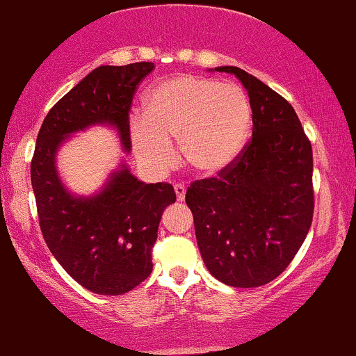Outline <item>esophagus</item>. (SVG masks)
<instances>
[{
	"mask_svg": "<svg viewBox=\"0 0 356 356\" xmlns=\"http://www.w3.org/2000/svg\"><path fill=\"white\" fill-rule=\"evenodd\" d=\"M175 193H177V200L178 202H183L186 195V188L183 185H175Z\"/></svg>",
	"mask_w": 356,
	"mask_h": 356,
	"instance_id": "esophagus-1",
	"label": "esophagus"
}]
</instances>
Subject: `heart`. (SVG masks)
<instances>
[{
    "mask_svg": "<svg viewBox=\"0 0 356 356\" xmlns=\"http://www.w3.org/2000/svg\"><path fill=\"white\" fill-rule=\"evenodd\" d=\"M252 106L240 86L204 76H178L154 86L145 115L129 121L136 161L146 173L165 175L175 165L173 140L183 160L202 177H218L245 152Z\"/></svg>",
    "mask_w": 356,
    "mask_h": 356,
    "instance_id": "obj_1",
    "label": "heart"
}]
</instances>
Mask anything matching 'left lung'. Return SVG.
I'll use <instances>...</instances> for the list:
<instances>
[{
	"label": "left lung",
	"mask_w": 356,
	"mask_h": 356,
	"mask_svg": "<svg viewBox=\"0 0 356 356\" xmlns=\"http://www.w3.org/2000/svg\"><path fill=\"white\" fill-rule=\"evenodd\" d=\"M215 71L235 74L248 93L253 138L221 178L188 188L186 204L208 271L225 285L254 288L290 265L310 229L312 145L277 91L236 66Z\"/></svg>",
	"instance_id": "8db88e82"
}]
</instances>
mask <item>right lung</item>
I'll list each match as a JSON object with an SVG mask.
<instances>
[{
    "label": "right lung",
    "instance_id": "1",
    "mask_svg": "<svg viewBox=\"0 0 356 356\" xmlns=\"http://www.w3.org/2000/svg\"><path fill=\"white\" fill-rule=\"evenodd\" d=\"M153 70L148 61L98 66L49 110L36 138L31 185L44 241L66 273L96 295H123L149 277L158 225L177 195L168 183L140 181L124 158L95 193L76 195L60 177L58 153L93 127L115 129L123 152H131L128 111Z\"/></svg>",
    "mask_w": 356,
    "mask_h": 356
}]
</instances>
